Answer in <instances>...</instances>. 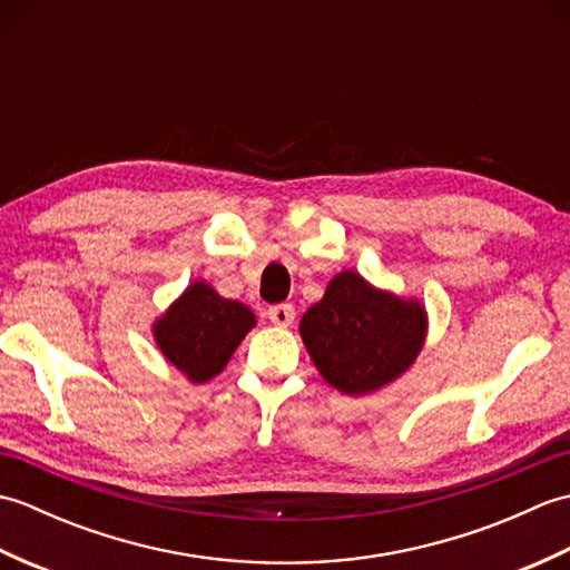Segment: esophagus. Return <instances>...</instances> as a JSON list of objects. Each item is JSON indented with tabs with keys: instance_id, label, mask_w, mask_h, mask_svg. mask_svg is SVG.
<instances>
[{
	"instance_id": "esophagus-1",
	"label": "esophagus",
	"mask_w": 570,
	"mask_h": 570,
	"mask_svg": "<svg viewBox=\"0 0 570 570\" xmlns=\"http://www.w3.org/2000/svg\"><path fill=\"white\" fill-rule=\"evenodd\" d=\"M294 318H296V311L292 304H276L269 308V321L278 325V328H288V325L294 323Z\"/></svg>"
}]
</instances>
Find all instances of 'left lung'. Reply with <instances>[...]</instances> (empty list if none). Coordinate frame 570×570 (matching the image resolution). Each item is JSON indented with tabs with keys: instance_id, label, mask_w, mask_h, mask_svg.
Segmentation results:
<instances>
[{
	"instance_id": "1",
	"label": "left lung",
	"mask_w": 570,
	"mask_h": 570,
	"mask_svg": "<svg viewBox=\"0 0 570 570\" xmlns=\"http://www.w3.org/2000/svg\"><path fill=\"white\" fill-rule=\"evenodd\" d=\"M298 331L325 382L347 396H365L414 365L426 343L429 313L419 298L384 292L345 269L304 313Z\"/></svg>"
}]
</instances>
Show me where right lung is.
<instances>
[{
	"instance_id": "right-lung-1",
	"label": "right lung",
	"mask_w": 570,
	"mask_h": 570,
	"mask_svg": "<svg viewBox=\"0 0 570 570\" xmlns=\"http://www.w3.org/2000/svg\"><path fill=\"white\" fill-rule=\"evenodd\" d=\"M257 325L252 308L223 298L196 278L171 306L154 321V341L161 355L193 384L217 377L235 355L245 335Z\"/></svg>"
}]
</instances>
